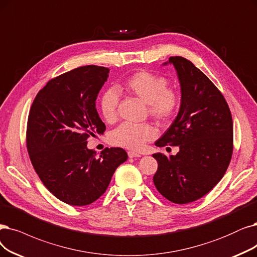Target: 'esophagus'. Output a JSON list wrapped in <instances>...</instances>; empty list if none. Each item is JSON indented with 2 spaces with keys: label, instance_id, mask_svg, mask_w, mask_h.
<instances>
[{
  "label": "esophagus",
  "instance_id": "1",
  "mask_svg": "<svg viewBox=\"0 0 257 257\" xmlns=\"http://www.w3.org/2000/svg\"><path fill=\"white\" fill-rule=\"evenodd\" d=\"M127 155H128V157H130V158H133V157H141L140 154L135 153V152H128V153H127Z\"/></svg>",
  "mask_w": 257,
  "mask_h": 257
}]
</instances>
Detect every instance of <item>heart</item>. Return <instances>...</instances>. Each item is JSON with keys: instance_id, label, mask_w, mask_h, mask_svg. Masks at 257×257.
<instances>
[{"instance_id": "obj_1", "label": "heart", "mask_w": 257, "mask_h": 257, "mask_svg": "<svg viewBox=\"0 0 257 257\" xmlns=\"http://www.w3.org/2000/svg\"><path fill=\"white\" fill-rule=\"evenodd\" d=\"M169 87L168 80L149 70L136 71L117 86L119 90L137 97L148 104L149 115L159 123L169 122L178 110L180 97L176 90ZM119 95L114 88L106 89L99 99L101 115L107 122L117 119ZM156 135L150 124H130L123 123L111 132V145L128 150H139L146 142Z\"/></svg>"}]
</instances>
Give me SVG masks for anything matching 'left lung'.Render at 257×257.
I'll list each match as a JSON object with an SVG mask.
<instances>
[{
  "label": "left lung",
  "mask_w": 257,
  "mask_h": 257,
  "mask_svg": "<svg viewBox=\"0 0 257 257\" xmlns=\"http://www.w3.org/2000/svg\"><path fill=\"white\" fill-rule=\"evenodd\" d=\"M181 90L178 115L155 142L178 147L175 156L156 153L153 177L158 192L174 203H189L208 194L223 177L233 153V121L219 89L191 61L171 57Z\"/></svg>",
  "instance_id": "obj_1"
}]
</instances>
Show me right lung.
I'll use <instances>...</instances> for the list:
<instances>
[{"instance_id": "add662e5", "label": "right lung", "mask_w": 257, "mask_h": 257, "mask_svg": "<svg viewBox=\"0 0 257 257\" xmlns=\"http://www.w3.org/2000/svg\"><path fill=\"white\" fill-rule=\"evenodd\" d=\"M108 73L106 67L86 65L51 79L29 110L30 161L48 191L70 206H87L102 196L127 159L121 148H106L99 157L87 149V138L105 131L96 99Z\"/></svg>"}]
</instances>
